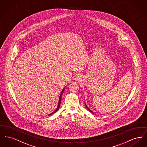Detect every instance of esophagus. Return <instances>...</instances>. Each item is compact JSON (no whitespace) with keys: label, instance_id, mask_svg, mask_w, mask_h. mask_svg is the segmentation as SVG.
Here are the masks:
<instances>
[{"label":"esophagus","instance_id":"1","mask_svg":"<svg viewBox=\"0 0 147 147\" xmlns=\"http://www.w3.org/2000/svg\"><path fill=\"white\" fill-rule=\"evenodd\" d=\"M82 79V77L80 76H79V75H78V76H77L76 77H75V78H74V79L76 80H77V81H78L79 82V80H80V79Z\"/></svg>","mask_w":147,"mask_h":147}]
</instances>
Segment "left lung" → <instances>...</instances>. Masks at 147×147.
Listing matches in <instances>:
<instances>
[{"label": "left lung", "mask_w": 147, "mask_h": 147, "mask_svg": "<svg viewBox=\"0 0 147 147\" xmlns=\"http://www.w3.org/2000/svg\"><path fill=\"white\" fill-rule=\"evenodd\" d=\"M85 105H86V109H88L90 112H91L92 113H93V114H94V113L93 112V111H91V110H90V109L87 107V105H86V103H85Z\"/></svg>", "instance_id": "obj_1"}]
</instances>
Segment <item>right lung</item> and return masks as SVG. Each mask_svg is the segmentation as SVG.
<instances>
[{"instance_id": "obj_1", "label": "right lung", "mask_w": 147, "mask_h": 147, "mask_svg": "<svg viewBox=\"0 0 147 147\" xmlns=\"http://www.w3.org/2000/svg\"><path fill=\"white\" fill-rule=\"evenodd\" d=\"M66 87V86H65L63 89V90H62V91H61V94H60V96H59V101H58V105H57V108H56V109L53 112L51 113V114H48V116H49V115H52L53 114H54V113L56 112H57L58 110H59V107H60V105H61V96H62V95H63V92H64V90L65 89V88Z\"/></svg>"}]
</instances>
